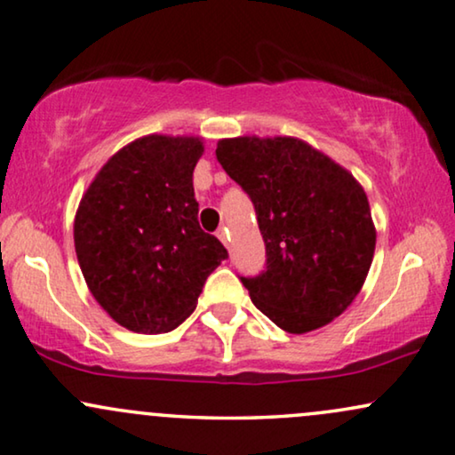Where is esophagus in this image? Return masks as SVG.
Returning a JSON list of instances; mask_svg holds the SVG:
<instances>
[{
    "instance_id": "34e87169",
    "label": "esophagus",
    "mask_w": 455,
    "mask_h": 455,
    "mask_svg": "<svg viewBox=\"0 0 455 455\" xmlns=\"http://www.w3.org/2000/svg\"><path fill=\"white\" fill-rule=\"evenodd\" d=\"M216 236H219V239L225 243V245H228V241H230V236H228V230L222 227V228H219V233H216Z\"/></svg>"
}]
</instances>
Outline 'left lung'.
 Segmentation results:
<instances>
[{
    "mask_svg": "<svg viewBox=\"0 0 455 455\" xmlns=\"http://www.w3.org/2000/svg\"><path fill=\"white\" fill-rule=\"evenodd\" d=\"M216 158L251 197L266 267L241 283L278 328L305 334L353 303L375 251L364 189L297 138L220 140Z\"/></svg>",
    "mask_w": 455,
    "mask_h": 455,
    "instance_id": "obj_1",
    "label": "left lung"
}]
</instances>
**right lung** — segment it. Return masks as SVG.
I'll list each match as a JSON object with an SVG mask.
<instances>
[{
  "label": "right lung",
  "instance_id": "right-lung-1",
  "mask_svg": "<svg viewBox=\"0 0 455 455\" xmlns=\"http://www.w3.org/2000/svg\"><path fill=\"white\" fill-rule=\"evenodd\" d=\"M202 152L200 138H140L108 158L76 212L74 245L88 289L138 334L183 323L228 258L197 222L194 169Z\"/></svg>",
  "mask_w": 455,
  "mask_h": 455
}]
</instances>
